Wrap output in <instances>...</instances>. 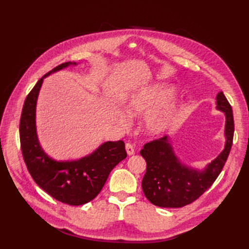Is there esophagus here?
Returning a JSON list of instances; mask_svg holds the SVG:
<instances>
[{
  "label": "esophagus",
  "mask_w": 249,
  "mask_h": 249,
  "mask_svg": "<svg viewBox=\"0 0 249 249\" xmlns=\"http://www.w3.org/2000/svg\"><path fill=\"white\" fill-rule=\"evenodd\" d=\"M126 152H127V154L130 155H134L135 154V147L131 143H126Z\"/></svg>",
  "instance_id": "1"
}]
</instances>
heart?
Masks as SVG:
<instances>
[{
    "label": "heart",
    "instance_id": "1",
    "mask_svg": "<svg viewBox=\"0 0 249 249\" xmlns=\"http://www.w3.org/2000/svg\"><path fill=\"white\" fill-rule=\"evenodd\" d=\"M172 89L166 86L153 87L144 92L135 95L128 104V111L133 115H139L150 112L157 106L163 104L172 96ZM178 112L177 105L167 106L147 116L144 122V128L147 134L158 135L166 131L176 122ZM125 123L124 116L121 118Z\"/></svg>",
    "mask_w": 249,
    "mask_h": 249
}]
</instances>
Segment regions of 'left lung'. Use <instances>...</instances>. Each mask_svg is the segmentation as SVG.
I'll return each instance as SVG.
<instances>
[{"label": "left lung", "mask_w": 249, "mask_h": 249, "mask_svg": "<svg viewBox=\"0 0 249 249\" xmlns=\"http://www.w3.org/2000/svg\"><path fill=\"white\" fill-rule=\"evenodd\" d=\"M217 109L226 114V145L224 151L204 169L198 172L182 165L174 155L167 136L147 142L140 151L146 161L142 179L144 196L160 208H183L193 203L212 186L223 170L231 151L234 121L231 105L223 92L217 94Z\"/></svg>", "instance_id": "left-lung-1"}]
</instances>
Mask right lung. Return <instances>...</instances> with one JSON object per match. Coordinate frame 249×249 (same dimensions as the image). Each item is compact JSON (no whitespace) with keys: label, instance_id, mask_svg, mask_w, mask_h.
I'll list each match as a JSON object with an SVG mask.
<instances>
[{"label":"right lung","instance_id":"obj_1","mask_svg":"<svg viewBox=\"0 0 249 249\" xmlns=\"http://www.w3.org/2000/svg\"><path fill=\"white\" fill-rule=\"evenodd\" d=\"M75 62L54 67L40 78L28 94L20 119V144L26 168L38 186L52 198L68 205H82L92 201L103 189L111 170L125 160V143L108 141L91 155L76 161H55L41 150L36 136L35 110L44 78Z\"/></svg>","mask_w":249,"mask_h":249}]
</instances>
